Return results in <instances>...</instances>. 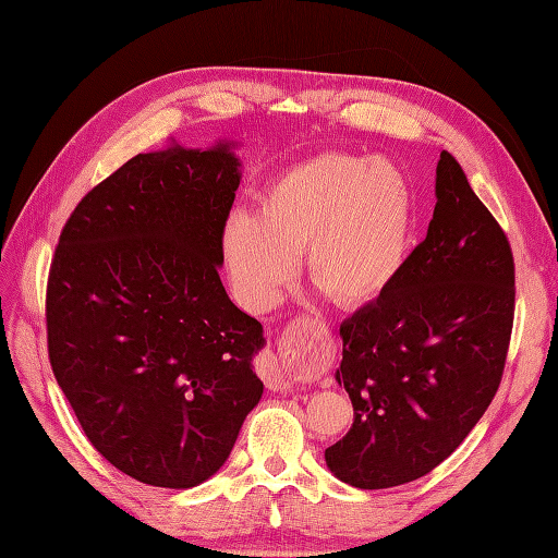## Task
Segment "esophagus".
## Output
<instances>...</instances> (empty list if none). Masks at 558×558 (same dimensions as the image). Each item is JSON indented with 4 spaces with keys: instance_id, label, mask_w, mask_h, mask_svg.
<instances>
[{
    "instance_id": "34e87169",
    "label": "esophagus",
    "mask_w": 558,
    "mask_h": 558,
    "mask_svg": "<svg viewBox=\"0 0 558 558\" xmlns=\"http://www.w3.org/2000/svg\"><path fill=\"white\" fill-rule=\"evenodd\" d=\"M265 381H267L269 388H286V381H283L277 373H267V375H265Z\"/></svg>"
}]
</instances>
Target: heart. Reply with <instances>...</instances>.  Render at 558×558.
I'll list each match as a JSON object with an SVG mask.
<instances>
[{"instance_id": "1", "label": "heart", "mask_w": 558, "mask_h": 558, "mask_svg": "<svg viewBox=\"0 0 558 558\" xmlns=\"http://www.w3.org/2000/svg\"><path fill=\"white\" fill-rule=\"evenodd\" d=\"M414 191L396 165L328 150L302 160L258 193L256 218L234 214L223 256L242 305L263 312L305 251L314 286L342 307L381 298L410 256Z\"/></svg>"}]
</instances>
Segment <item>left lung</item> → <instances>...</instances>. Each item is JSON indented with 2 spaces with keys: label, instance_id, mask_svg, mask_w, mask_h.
Returning a JSON list of instances; mask_svg holds the SVG:
<instances>
[{
  "label": "left lung",
  "instance_id": "obj_1",
  "mask_svg": "<svg viewBox=\"0 0 558 558\" xmlns=\"http://www.w3.org/2000/svg\"><path fill=\"white\" fill-rule=\"evenodd\" d=\"M426 240L373 305L340 326L337 381L353 404L349 433L326 449L335 477L388 488L428 475L492 404L514 324L508 234L440 154Z\"/></svg>",
  "mask_w": 558,
  "mask_h": 558
}]
</instances>
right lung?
<instances>
[{
  "instance_id": "1",
  "label": "right lung",
  "mask_w": 558,
  "mask_h": 558,
  "mask_svg": "<svg viewBox=\"0 0 558 558\" xmlns=\"http://www.w3.org/2000/svg\"><path fill=\"white\" fill-rule=\"evenodd\" d=\"M238 165L223 144L134 156L78 202L50 260L58 386L90 445L150 486L209 480L263 396V326L218 277Z\"/></svg>"
}]
</instances>
